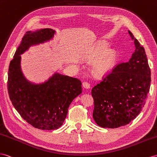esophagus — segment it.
<instances>
[{
	"label": "esophagus",
	"instance_id": "34e87169",
	"mask_svg": "<svg viewBox=\"0 0 157 157\" xmlns=\"http://www.w3.org/2000/svg\"><path fill=\"white\" fill-rule=\"evenodd\" d=\"M83 87L86 89H90V84L87 82H83Z\"/></svg>",
	"mask_w": 157,
	"mask_h": 157
}]
</instances>
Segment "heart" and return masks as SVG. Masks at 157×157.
Instances as JSON below:
<instances>
[{
    "label": "heart",
    "instance_id": "obj_1",
    "mask_svg": "<svg viewBox=\"0 0 157 157\" xmlns=\"http://www.w3.org/2000/svg\"><path fill=\"white\" fill-rule=\"evenodd\" d=\"M109 48L105 43H100L92 51L90 58L94 60L96 58L92 68L96 75L102 76L107 74L113 69L116 62L115 53L108 50Z\"/></svg>",
    "mask_w": 157,
    "mask_h": 157
}]
</instances>
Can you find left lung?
<instances>
[{
  "label": "left lung",
  "mask_w": 157,
  "mask_h": 157,
  "mask_svg": "<svg viewBox=\"0 0 157 157\" xmlns=\"http://www.w3.org/2000/svg\"><path fill=\"white\" fill-rule=\"evenodd\" d=\"M136 50L127 62L119 63L91 90L94 119L103 128L126 125L135 119L146 102L151 69L144 48L128 30Z\"/></svg>",
  "instance_id": "8db88e82"
}]
</instances>
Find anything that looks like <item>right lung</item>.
<instances>
[{
  "mask_svg": "<svg viewBox=\"0 0 157 157\" xmlns=\"http://www.w3.org/2000/svg\"><path fill=\"white\" fill-rule=\"evenodd\" d=\"M54 34L50 29L27 32L10 63L8 75V91L16 110L32 126L42 130L61 127L71 103L82 91L77 78L55 73L48 81L35 84L22 74L20 55L31 46L49 41Z\"/></svg>",
  "mask_w": 157,
  "mask_h": 157,
  "instance_id": "right-lung-1",
  "label": "right lung"
}]
</instances>
